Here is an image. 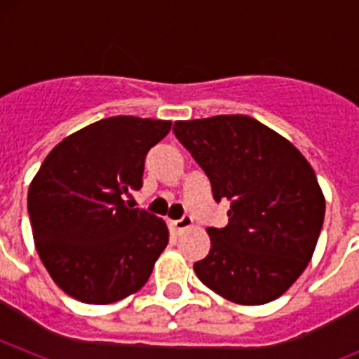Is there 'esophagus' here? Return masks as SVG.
I'll return each instance as SVG.
<instances>
[{"label": "esophagus", "mask_w": 359, "mask_h": 359, "mask_svg": "<svg viewBox=\"0 0 359 359\" xmlns=\"http://www.w3.org/2000/svg\"><path fill=\"white\" fill-rule=\"evenodd\" d=\"M172 228L177 231V233H183V231L190 230V228L194 226V219L190 217V215H185V217H182L180 221H172Z\"/></svg>", "instance_id": "obj_1"}]
</instances>
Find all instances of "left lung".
Here are the masks:
<instances>
[{
	"label": "left lung",
	"mask_w": 359,
	"mask_h": 359,
	"mask_svg": "<svg viewBox=\"0 0 359 359\" xmlns=\"http://www.w3.org/2000/svg\"><path fill=\"white\" fill-rule=\"evenodd\" d=\"M174 135L228 199V224L207 228L199 280L241 306L282 297L309 264L325 215L316 174L287 138L246 115L177 120Z\"/></svg>",
	"instance_id": "8db88e82"
}]
</instances>
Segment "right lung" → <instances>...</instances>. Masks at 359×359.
Listing matches in <instances>:
<instances>
[{
  "mask_svg": "<svg viewBox=\"0 0 359 359\" xmlns=\"http://www.w3.org/2000/svg\"><path fill=\"white\" fill-rule=\"evenodd\" d=\"M170 120L111 116L59 142L28 189L34 244L52 280L84 304H113L144 287L169 243L161 217L129 208L145 154Z\"/></svg>",
  "mask_w": 359,
  "mask_h": 359,
  "instance_id": "add662e5",
  "label": "right lung"
}]
</instances>
